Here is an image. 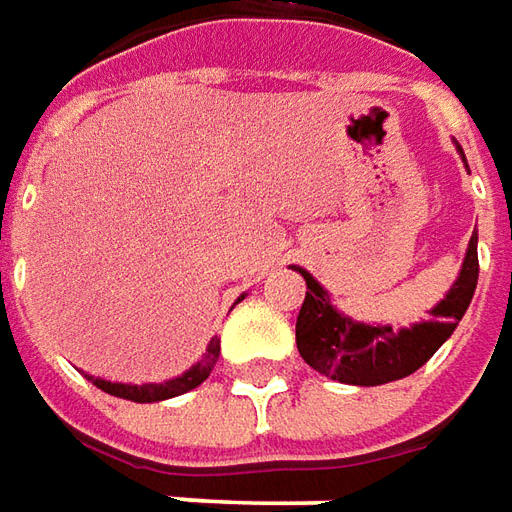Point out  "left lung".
Instances as JSON below:
<instances>
[{
	"label": "left lung",
	"mask_w": 512,
	"mask_h": 512,
	"mask_svg": "<svg viewBox=\"0 0 512 512\" xmlns=\"http://www.w3.org/2000/svg\"><path fill=\"white\" fill-rule=\"evenodd\" d=\"M457 154L465 162L460 145ZM476 241L479 238L474 232L457 280L451 283L446 297L426 311L431 319L401 330H392V325H367L342 314L330 300L328 288L311 271L291 266L294 271H300L308 285L297 316V350L305 358V364H311L316 373L353 387H381L420 370L454 333L474 300L476 280H479Z\"/></svg>",
	"instance_id": "8db88e82"
}]
</instances>
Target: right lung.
<instances>
[{
  "mask_svg": "<svg viewBox=\"0 0 512 512\" xmlns=\"http://www.w3.org/2000/svg\"><path fill=\"white\" fill-rule=\"evenodd\" d=\"M246 294L238 297V302L243 300ZM218 353H221V339L215 336L210 344H207V353L198 358L196 364L190 370H184L182 375L170 378V381H162V384H120V381H106V378H95V375H86L97 389L109 392L114 398H123V401L134 403H159L168 401V398H176V395H184L190 389H196L201 381H207V375L212 373L215 361H218Z\"/></svg>",
  "mask_w": 512,
  "mask_h": 512,
  "instance_id": "obj_1",
  "label": "right lung"
}]
</instances>
